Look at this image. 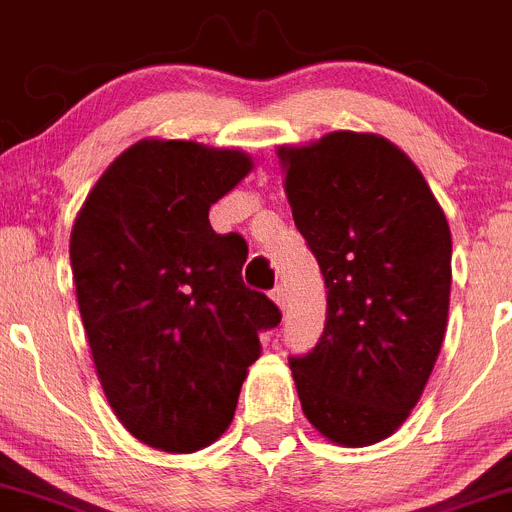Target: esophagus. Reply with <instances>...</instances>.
Listing matches in <instances>:
<instances>
[{"instance_id":"esophagus-1","label":"esophagus","mask_w":512,"mask_h":512,"mask_svg":"<svg viewBox=\"0 0 512 512\" xmlns=\"http://www.w3.org/2000/svg\"><path fill=\"white\" fill-rule=\"evenodd\" d=\"M275 301V306L280 308V311H285V306H288V288H285L283 283L280 285H275V290H273V296H270Z\"/></svg>"}]
</instances>
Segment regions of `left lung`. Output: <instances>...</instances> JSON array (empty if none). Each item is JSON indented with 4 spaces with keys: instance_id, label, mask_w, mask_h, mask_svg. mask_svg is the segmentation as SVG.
<instances>
[{
    "instance_id": "8db88e82",
    "label": "left lung",
    "mask_w": 512,
    "mask_h": 512,
    "mask_svg": "<svg viewBox=\"0 0 512 512\" xmlns=\"http://www.w3.org/2000/svg\"><path fill=\"white\" fill-rule=\"evenodd\" d=\"M293 222L326 280L319 344L290 357L303 416L339 446L395 434L449 319L451 232L408 155L375 132L278 147Z\"/></svg>"
}]
</instances>
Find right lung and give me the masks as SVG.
Here are the masks:
<instances>
[{
    "instance_id": "right-lung-1",
    "label": "right lung",
    "mask_w": 512,
    "mask_h": 512,
    "mask_svg": "<svg viewBox=\"0 0 512 512\" xmlns=\"http://www.w3.org/2000/svg\"><path fill=\"white\" fill-rule=\"evenodd\" d=\"M255 168L239 147L147 137L109 165L71 229L91 357L114 416L142 444L191 454L229 428L239 388L280 324L242 283L247 242L211 204Z\"/></svg>"
}]
</instances>
